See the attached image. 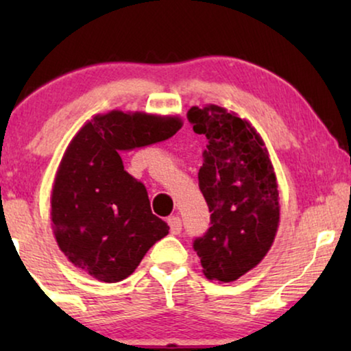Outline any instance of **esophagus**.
Wrapping results in <instances>:
<instances>
[{"label":"esophagus","mask_w":351,"mask_h":351,"mask_svg":"<svg viewBox=\"0 0 351 351\" xmlns=\"http://www.w3.org/2000/svg\"><path fill=\"white\" fill-rule=\"evenodd\" d=\"M167 222H169L172 234H179L182 232V220H180L179 215H172V217H169Z\"/></svg>","instance_id":"esophagus-1"}]
</instances>
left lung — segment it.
Returning a JSON list of instances; mask_svg holds the SVG:
<instances>
[{
	"instance_id": "left-lung-1",
	"label": "left lung",
	"mask_w": 351,
	"mask_h": 351,
	"mask_svg": "<svg viewBox=\"0 0 351 351\" xmlns=\"http://www.w3.org/2000/svg\"><path fill=\"white\" fill-rule=\"evenodd\" d=\"M186 118L209 141L198 180L213 225L193 247L208 280L237 281L263 261L275 241V167L261 134L238 113L209 104L191 107Z\"/></svg>"
}]
</instances>
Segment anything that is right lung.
<instances>
[{
    "instance_id": "1",
    "label": "right lung",
    "mask_w": 351,
    "mask_h": 351,
    "mask_svg": "<svg viewBox=\"0 0 351 351\" xmlns=\"http://www.w3.org/2000/svg\"><path fill=\"white\" fill-rule=\"evenodd\" d=\"M182 124L179 114L112 110L75 134L52 184L51 222L57 246L76 268L102 282L123 281L169 233L119 153L166 141Z\"/></svg>"
}]
</instances>
